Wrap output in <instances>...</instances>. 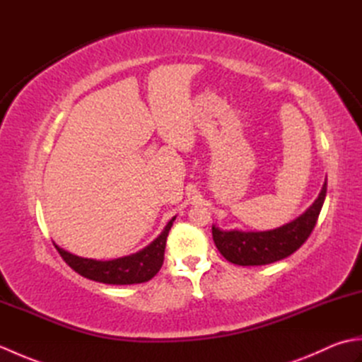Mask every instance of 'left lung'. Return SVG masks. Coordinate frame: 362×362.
I'll return each mask as SVG.
<instances>
[{"label":"left lung","instance_id":"1","mask_svg":"<svg viewBox=\"0 0 362 362\" xmlns=\"http://www.w3.org/2000/svg\"><path fill=\"white\" fill-rule=\"evenodd\" d=\"M327 196V179L316 201L294 221L272 230H222L213 224L211 233L222 257L238 266L271 264L292 255L311 235Z\"/></svg>","mask_w":362,"mask_h":362}]
</instances>
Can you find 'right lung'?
<instances>
[{
    "instance_id": "add662e5",
    "label": "right lung",
    "mask_w": 362,
    "mask_h": 362,
    "mask_svg": "<svg viewBox=\"0 0 362 362\" xmlns=\"http://www.w3.org/2000/svg\"><path fill=\"white\" fill-rule=\"evenodd\" d=\"M175 216L168 222L166 227L161 230V233L151 244L146 245L144 249L138 250L132 255H126L113 259H93L78 257L74 253L68 252L62 247L59 250L60 257L64 258L65 263L74 269L76 272L81 274L86 279L93 281L105 283V284H135L149 281L156 275L165 258L166 238L169 230L173 227Z\"/></svg>"
}]
</instances>
